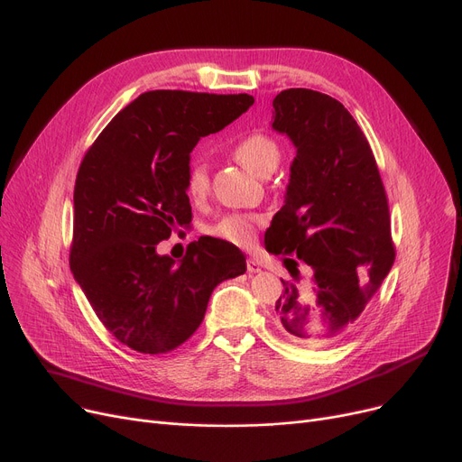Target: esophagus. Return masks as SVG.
<instances>
[{
	"instance_id": "34e87169",
	"label": "esophagus",
	"mask_w": 462,
	"mask_h": 462,
	"mask_svg": "<svg viewBox=\"0 0 462 462\" xmlns=\"http://www.w3.org/2000/svg\"><path fill=\"white\" fill-rule=\"evenodd\" d=\"M247 272L249 273H260L262 272L260 262L256 258H247Z\"/></svg>"
}]
</instances>
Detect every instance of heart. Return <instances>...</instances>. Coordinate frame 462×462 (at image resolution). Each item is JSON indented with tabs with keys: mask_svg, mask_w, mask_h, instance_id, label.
Segmentation results:
<instances>
[{
	"mask_svg": "<svg viewBox=\"0 0 462 462\" xmlns=\"http://www.w3.org/2000/svg\"><path fill=\"white\" fill-rule=\"evenodd\" d=\"M236 159L245 164L251 172L262 176L275 170L281 161L279 143L263 133H253L234 145ZM185 190L192 202H202L209 192V170L200 159L187 166ZM263 223L262 215L254 213H228L209 225L208 234L239 247H251L256 239V228Z\"/></svg>",
	"mask_w": 462,
	"mask_h": 462,
	"instance_id": "1",
	"label": "heart"
}]
</instances>
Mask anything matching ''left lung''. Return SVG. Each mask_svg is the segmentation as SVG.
<instances>
[{
  "instance_id": "left-lung-1",
  "label": "left lung",
  "mask_w": 462,
  "mask_h": 462,
  "mask_svg": "<svg viewBox=\"0 0 462 462\" xmlns=\"http://www.w3.org/2000/svg\"><path fill=\"white\" fill-rule=\"evenodd\" d=\"M273 108V129L298 150L263 239L268 253L294 254L284 260L294 281H282L277 322L301 345H331L352 331L395 262L387 194L369 140L337 99L292 88Z\"/></svg>"
}]
</instances>
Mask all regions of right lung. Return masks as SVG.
Instances as JSON below:
<instances>
[{
    "mask_svg": "<svg viewBox=\"0 0 462 462\" xmlns=\"http://www.w3.org/2000/svg\"><path fill=\"white\" fill-rule=\"evenodd\" d=\"M253 103L247 93L145 91L86 152L69 263L121 345L150 356L176 350L200 328L213 288L247 272L244 253L217 237L194 241L180 263L155 249L192 218L185 174L194 145Z\"/></svg>",
    "mask_w": 462,
    "mask_h": 462,
    "instance_id": "1",
    "label": "right lung"
}]
</instances>
